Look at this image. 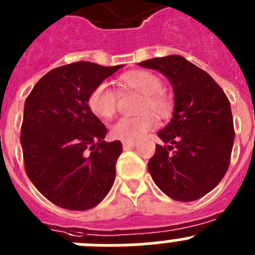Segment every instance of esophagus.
<instances>
[{"instance_id":"1","label":"esophagus","mask_w":255,"mask_h":255,"mask_svg":"<svg viewBox=\"0 0 255 255\" xmlns=\"http://www.w3.org/2000/svg\"><path fill=\"white\" fill-rule=\"evenodd\" d=\"M124 149H131L135 147V141H123Z\"/></svg>"}]
</instances>
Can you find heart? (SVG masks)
Here are the masks:
<instances>
[{
	"mask_svg": "<svg viewBox=\"0 0 255 255\" xmlns=\"http://www.w3.org/2000/svg\"><path fill=\"white\" fill-rule=\"evenodd\" d=\"M119 83L124 88L143 94L140 114L144 115L138 117H121L112 125L111 135L112 138L124 141H136L157 126L153 113L161 119L170 116L172 112V102L163 92V82L161 78L147 70H132L124 74L119 79ZM88 107L92 114L100 119H111L116 114V92L108 83H101L88 97ZM150 112L153 113L150 114Z\"/></svg>",
	"mask_w": 255,
	"mask_h": 255,
	"instance_id": "b5f03b06",
	"label": "heart"
}]
</instances>
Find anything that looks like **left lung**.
Listing matches in <instances>:
<instances>
[{
  "mask_svg": "<svg viewBox=\"0 0 255 255\" xmlns=\"http://www.w3.org/2000/svg\"><path fill=\"white\" fill-rule=\"evenodd\" d=\"M139 65L167 76L175 94L172 120L157 132L164 145L157 144L148 162L150 176L172 199H199L230 166L235 130L229 98L209 74L179 55Z\"/></svg>",
  "mask_w": 255,
  "mask_h": 255,
  "instance_id": "1",
  "label": "left lung"
}]
</instances>
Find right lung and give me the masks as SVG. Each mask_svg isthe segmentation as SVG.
Here are the masks:
<instances>
[{
	"label": "right lung",
	"instance_id": "1",
	"mask_svg": "<svg viewBox=\"0 0 255 255\" xmlns=\"http://www.w3.org/2000/svg\"><path fill=\"white\" fill-rule=\"evenodd\" d=\"M120 67L87 61L56 67L26 98L20 135L25 172L61 208H93L114 185L123 144L103 140L107 128L91 112L88 97Z\"/></svg>",
	"mask_w": 255,
	"mask_h": 255
}]
</instances>
